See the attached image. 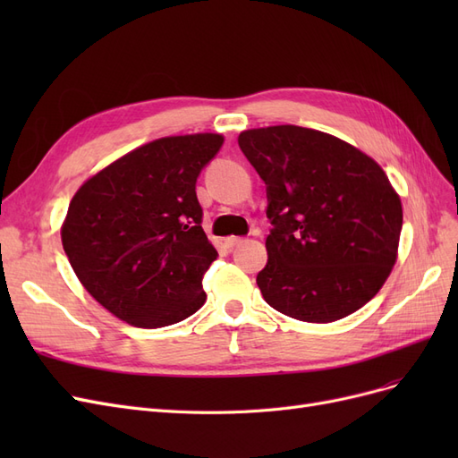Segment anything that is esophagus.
<instances>
[{"mask_svg":"<svg viewBox=\"0 0 458 458\" xmlns=\"http://www.w3.org/2000/svg\"><path fill=\"white\" fill-rule=\"evenodd\" d=\"M224 242H225V246H227V248H234V246L242 244V242H244V239H242V237H227Z\"/></svg>","mask_w":458,"mask_h":458,"instance_id":"esophagus-1","label":"esophagus"}]
</instances>
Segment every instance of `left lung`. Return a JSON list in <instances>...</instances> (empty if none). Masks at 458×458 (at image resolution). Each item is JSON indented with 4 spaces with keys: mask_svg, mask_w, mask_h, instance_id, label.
Here are the masks:
<instances>
[{
    "mask_svg": "<svg viewBox=\"0 0 458 458\" xmlns=\"http://www.w3.org/2000/svg\"><path fill=\"white\" fill-rule=\"evenodd\" d=\"M267 185V266L258 286L269 306L306 323L361 310L390 276L403 208L390 179L363 150L300 126L239 135Z\"/></svg>",
    "mask_w": 458,
    "mask_h": 458,
    "instance_id": "left-lung-1",
    "label": "left lung"
}]
</instances>
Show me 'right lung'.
Returning <instances> with one entry per match:
<instances>
[{"instance_id": "add662e5", "label": "right lung", "mask_w": 458, "mask_h": 458, "mask_svg": "<svg viewBox=\"0 0 458 458\" xmlns=\"http://www.w3.org/2000/svg\"><path fill=\"white\" fill-rule=\"evenodd\" d=\"M221 133L160 137L84 182L61 227L68 261L88 293L140 328L183 321L206 301L217 256L202 229L197 177Z\"/></svg>"}]
</instances>
